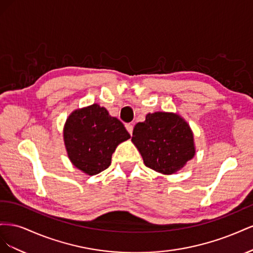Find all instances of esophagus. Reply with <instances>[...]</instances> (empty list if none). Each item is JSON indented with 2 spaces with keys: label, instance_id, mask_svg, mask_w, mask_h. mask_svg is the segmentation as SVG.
Instances as JSON below:
<instances>
[{
  "label": "esophagus",
  "instance_id": "esophagus-1",
  "mask_svg": "<svg viewBox=\"0 0 253 253\" xmlns=\"http://www.w3.org/2000/svg\"><path fill=\"white\" fill-rule=\"evenodd\" d=\"M126 131L132 135V133H133V128H134V126H133V125L132 124H126Z\"/></svg>",
  "mask_w": 253,
  "mask_h": 253
}]
</instances>
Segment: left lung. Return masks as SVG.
Returning a JSON list of instances; mask_svg holds the SVG:
<instances>
[{
    "instance_id": "8db88e82",
    "label": "left lung",
    "mask_w": 253,
    "mask_h": 253,
    "mask_svg": "<svg viewBox=\"0 0 253 253\" xmlns=\"http://www.w3.org/2000/svg\"><path fill=\"white\" fill-rule=\"evenodd\" d=\"M132 141L152 170L173 174L195 154L193 134L187 122L173 113L148 114L134 127Z\"/></svg>"
}]
</instances>
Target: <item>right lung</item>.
Here are the masks:
<instances>
[{
  "mask_svg": "<svg viewBox=\"0 0 253 253\" xmlns=\"http://www.w3.org/2000/svg\"><path fill=\"white\" fill-rule=\"evenodd\" d=\"M63 135L71 162L88 175L108 169L117 145L131 137L119 119L98 104L75 111Z\"/></svg>",
  "mask_w": 253,
  "mask_h": 253,
  "instance_id": "right-lung-1",
  "label": "right lung"
}]
</instances>
